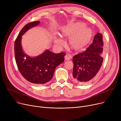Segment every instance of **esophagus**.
<instances>
[{
    "label": "esophagus",
    "mask_w": 121,
    "mask_h": 121,
    "mask_svg": "<svg viewBox=\"0 0 121 121\" xmlns=\"http://www.w3.org/2000/svg\"><path fill=\"white\" fill-rule=\"evenodd\" d=\"M72 55H71V54H67L66 55L65 57V59L66 60H70L72 58Z\"/></svg>",
    "instance_id": "34e87169"
}]
</instances>
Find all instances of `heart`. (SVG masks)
Wrapping results in <instances>:
<instances>
[{
  "instance_id": "b5f03b06",
  "label": "heart",
  "mask_w": 121,
  "mask_h": 121,
  "mask_svg": "<svg viewBox=\"0 0 121 121\" xmlns=\"http://www.w3.org/2000/svg\"><path fill=\"white\" fill-rule=\"evenodd\" d=\"M84 24L78 22L68 25L62 31L63 35L67 36H72L80 31L74 35L71 40V44L74 48L79 49L83 47L91 39L92 33L91 29L87 27L84 28ZM55 42L60 45L64 43L63 40L60 39H56Z\"/></svg>"
}]
</instances>
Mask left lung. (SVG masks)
<instances>
[{
  "instance_id": "obj_1",
  "label": "left lung",
  "mask_w": 121,
  "mask_h": 121,
  "mask_svg": "<svg viewBox=\"0 0 121 121\" xmlns=\"http://www.w3.org/2000/svg\"><path fill=\"white\" fill-rule=\"evenodd\" d=\"M103 35L98 33L85 51L73 58V78L77 83L85 84L92 81L99 73L103 62Z\"/></svg>"
}]
</instances>
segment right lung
Returning <instances> with one entry per match:
<instances>
[{"label":"right lung","instance_id":"obj_1","mask_svg":"<svg viewBox=\"0 0 121 121\" xmlns=\"http://www.w3.org/2000/svg\"><path fill=\"white\" fill-rule=\"evenodd\" d=\"M40 23V21H35L25 25L19 33L14 44L15 60L19 71L25 79L38 85L45 84L52 79L56 68L64 61L66 55L64 52L57 54L46 50L39 56L31 57L23 52L22 36Z\"/></svg>","mask_w":121,"mask_h":121}]
</instances>
